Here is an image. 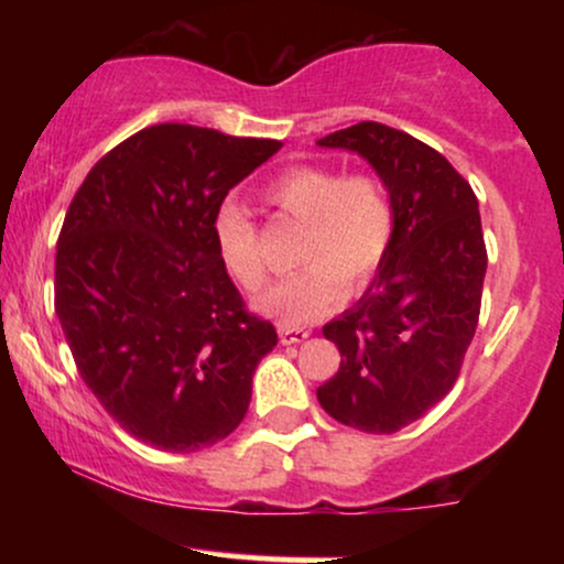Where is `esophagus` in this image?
I'll list each match as a JSON object with an SVG mask.
<instances>
[{
    "label": "esophagus",
    "mask_w": 564,
    "mask_h": 564,
    "mask_svg": "<svg viewBox=\"0 0 564 564\" xmlns=\"http://www.w3.org/2000/svg\"><path fill=\"white\" fill-rule=\"evenodd\" d=\"M278 336H281V345H300V341L307 339L310 332H307V328L281 323V326H278Z\"/></svg>",
    "instance_id": "obj_1"
}]
</instances>
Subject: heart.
<instances>
[{
	"label": "heart",
	"instance_id": "1",
	"mask_svg": "<svg viewBox=\"0 0 564 564\" xmlns=\"http://www.w3.org/2000/svg\"><path fill=\"white\" fill-rule=\"evenodd\" d=\"M264 200L300 223V273L278 283L260 300V310L289 326H304L377 278L394 238L390 191L373 172L341 174L328 164H296L270 180ZM215 241L228 273L246 291L268 283L260 230L236 204L215 219Z\"/></svg>",
	"mask_w": 564,
	"mask_h": 564
}]
</instances>
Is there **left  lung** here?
Returning <instances> with one entry per match:
<instances>
[{
  "label": "left lung",
  "mask_w": 564,
  "mask_h": 564,
  "mask_svg": "<svg viewBox=\"0 0 564 564\" xmlns=\"http://www.w3.org/2000/svg\"><path fill=\"white\" fill-rule=\"evenodd\" d=\"M318 145L368 159L394 206L379 278L323 326L341 364L318 387V403L339 424L392 435L437 405L462 373L488 268L477 196L443 153L379 121L339 129Z\"/></svg>",
  "instance_id": "obj_1"
}]
</instances>
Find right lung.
Wrapping results in <instances>:
<instances>
[{
    "mask_svg": "<svg viewBox=\"0 0 564 564\" xmlns=\"http://www.w3.org/2000/svg\"><path fill=\"white\" fill-rule=\"evenodd\" d=\"M281 145L145 127L97 161L63 219L55 313L74 364L113 422L159 451L228 437L278 345L230 281L215 219L230 187Z\"/></svg>",
    "mask_w": 564,
    "mask_h": 564,
    "instance_id": "obj_1",
    "label": "right lung"
}]
</instances>
